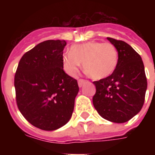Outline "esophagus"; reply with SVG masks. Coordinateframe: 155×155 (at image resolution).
<instances>
[{"instance_id":"34e87169","label":"esophagus","mask_w":155,"mask_h":155,"mask_svg":"<svg viewBox=\"0 0 155 155\" xmlns=\"http://www.w3.org/2000/svg\"><path fill=\"white\" fill-rule=\"evenodd\" d=\"M85 80L84 79H80V80H78V85H79V87H82V85L84 84Z\"/></svg>"}]
</instances>
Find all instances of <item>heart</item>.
Here are the masks:
<instances>
[{"label":"heart","mask_w":155,"mask_h":155,"mask_svg":"<svg viewBox=\"0 0 155 155\" xmlns=\"http://www.w3.org/2000/svg\"><path fill=\"white\" fill-rule=\"evenodd\" d=\"M118 59V51L113 44L89 41L71 46V52L63 55V66L68 75L74 76L83 63V67L90 77L101 80L114 72Z\"/></svg>","instance_id":"heart-1"}]
</instances>
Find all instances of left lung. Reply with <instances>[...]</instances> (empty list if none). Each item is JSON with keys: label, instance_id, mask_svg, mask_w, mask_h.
Returning a JSON list of instances; mask_svg holds the SVG:
<instances>
[{"label": "left lung", "instance_id": "1", "mask_svg": "<svg viewBox=\"0 0 155 155\" xmlns=\"http://www.w3.org/2000/svg\"><path fill=\"white\" fill-rule=\"evenodd\" d=\"M118 51V64L108 77L94 81L95 108L106 120H130L142 109L147 88L144 64L139 54L121 40L107 38Z\"/></svg>", "mask_w": 155, "mask_h": 155}]
</instances>
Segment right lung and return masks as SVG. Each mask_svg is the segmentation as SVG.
I'll return each mask as SVG.
<instances>
[{
  "mask_svg": "<svg viewBox=\"0 0 155 155\" xmlns=\"http://www.w3.org/2000/svg\"><path fill=\"white\" fill-rule=\"evenodd\" d=\"M64 40H47L25 52L14 76L17 105L40 130H57L72 115L79 92L77 80L63 70Z\"/></svg>",
  "mask_w": 155,
  "mask_h": 155,
  "instance_id": "right-lung-1",
  "label": "right lung"
}]
</instances>
